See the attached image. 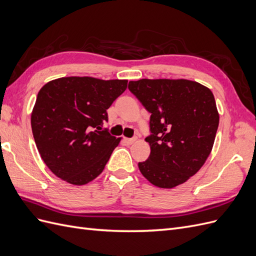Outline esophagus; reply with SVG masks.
<instances>
[{
  "instance_id": "obj_1",
  "label": "esophagus",
  "mask_w": 256,
  "mask_h": 256,
  "mask_svg": "<svg viewBox=\"0 0 256 256\" xmlns=\"http://www.w3.org/2000/svg\"><path fill=\"white\" fill-rule=\"evenodd\" d=\"M136 138H125V142L130 145V144H132L134 142H136Z\"/></svg>"
}]
</instances>
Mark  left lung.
Instances as JSON below:
<instances>
[{
    "mask_svg": "<svg viewBox=\"0 0 256 256\" xmlns=\"http://www.w3.org/2000/svg\"><path fill=\"white\" fill-rule=\"evenodd\" d=\"M129 90L150 113V146L138 168L159 188H174L203 166L212 150L219 114L212 90L194 81L142 79Z\"/></svg>",
    "mask_w": 256,
    "mask_h": 256,
    "instance_id": "left-lung-1",
    "label": "left lung"
}]
</instances>
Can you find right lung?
I'll return each instance as SVG.
<instances>
[{"mask_svg":"<svg viewBox=\"0 0 256 256\" xmlns=\"http://www.w3.org/2000/svg\"><path fill=\"white\" fill-rule=\"evenodd\" d=\"M127 82L67 76L40 88L30 125L37 150L53 174L81 186L104 171L120 138L102 125L106 110L125 92Z\"/></svg>","mask_w":256,"mask_h":256,"instance_id":"add662e5","label":"right lung"}]
</instances>
